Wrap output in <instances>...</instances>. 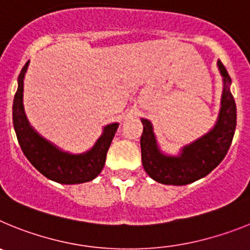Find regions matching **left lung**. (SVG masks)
Instances as JSON below:
<instances>
[{
	"instance_id": "1",
	"label": "left lung",
	"mask_w": 250,
	"mask_h": 250,
	"mask_svg": "<svg viewBox=\"0 0 250 250\" xmlns=\"http://www.w3.org/2000/svg\"><path fill=\"white\" fill-rule=\"evenodd\" d=\"M218 66L224 77V90L216 125L207 135L184 146L180 155L175 158L161 154L151 124L146 119H141V161L145 171L155 182L167 185L190 184L208 175L227 155L237 126V106L229 89L230 76L222 61H218Z\"/></svg>"
}]
</instances>
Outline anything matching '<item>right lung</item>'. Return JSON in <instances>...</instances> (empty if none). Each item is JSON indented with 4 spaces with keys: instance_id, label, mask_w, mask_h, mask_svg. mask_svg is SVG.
<instances>
[{
    "instance_id": "add662e5",
    "label": "right lung",
    "mask_w": 250,
    "mask_h": 250,
    "mask_svg": "<svg viewBox=\"0 0 250 250\" xmlns=\"http://www.w3.org/2000/svg\"><path fill=\"white\" fill-rule=\"evenodd\" d=\"M28 62L22 67L19 75V89L15 94L12 106L13 127L22 151L40 173L60 184H80L90 182L101 173L110 144L114 139L119 124H111L104 129V134L90 151L81 155H71L60 151L31 129L26 119L22 92L23 76Z\"/></svg>"
}]
</instances>
